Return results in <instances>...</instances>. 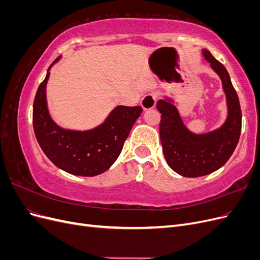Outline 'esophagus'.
I'll list each match as a JSON object with an SVG mask.
<instances>
[{
	"instance_id": "34e87169",
	"label": "esophagus",
	"mask_w": 260,
	"mask_h": 260,
	"mask_svg": "<svg viewBox=\"0 0 260 260\" xmlns=\"http://www.w3.org/2000/svg\"><path fill=\"white\" fill-rule=\"evenodd\" d=\"M156 99L157 98L155 93H148L143 96L142 100H141V106H142L144 111L152 109L156 106Z\"/></svg>"
}]
</instances>
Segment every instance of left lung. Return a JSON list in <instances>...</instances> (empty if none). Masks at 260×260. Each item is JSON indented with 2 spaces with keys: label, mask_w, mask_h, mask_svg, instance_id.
<instances>
[{
  "label": "left lung",
  "mask_w": 260,
  "mask_h": 260,
  "mask_svg": "<svg viewBox=\"0 0 260 260\" xmlns=\"http://www.w3.org/2000/svg\"><path fill=\"white\" fill-rule=\"evenodd\" d=\"M202 55L221 80L226 104L224 122L214 130L194 133L184 124L174 99L164 96L156 104L161 114L159 137L165 159L172 170L187 178L203 177L221 168L238 145L242 127L239 98L225 67L209 51L203 49Z\"/></svg>",
  "instance_id": "1"
}]
</instances>
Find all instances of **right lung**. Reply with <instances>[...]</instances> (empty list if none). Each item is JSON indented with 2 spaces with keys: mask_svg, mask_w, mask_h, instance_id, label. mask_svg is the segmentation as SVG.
Returning a JSON list of instances; mask_svg holds the SVG:
<instances>
[{
  "mask_svg": "<svg viewBox=\"0 0 260 260\" xmlns=\"http://www.w3.org/2000/svg\"><path fill=\"white\" fill-rule=\"evenodd\" d=\"M39 85L35 102L32 122L39 145L46 157L59 169L70 175L94 177L111 168L120 155L132 125L142 113L141 106L118 105L101 124L88 130L65 129L55 122L49 112L46 84L50 70Z\"/></svg>",
  "mask_w": 260,
  "mask_h": 260,
  "instance_id": "right-lung-1",
  "label": "right lung"
}]
</instances>
